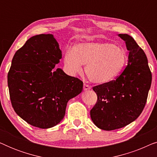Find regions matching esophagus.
Listing matches in <instances>:
<instances>
[{"label": "esophagus", "mask_w": 157, "mask_h": 157, "mask_svg": "<svg viewBox=\"0 0 157 157\" xmlns=\"http://www.w3.org/2000/svg\"><path fill=\"white\" fill-rule=\"evenodd\" d=\"M89 89H91L90 86L86 84V83H84V84H83V90H84V91H87V90H89Z\"/></svg>", "instance_id": "34e87169"}]
</instances>
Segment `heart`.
<instances>
[{"mask_svg": "<svg viewBox=\"0 0 157 157\" xmlns=\"http://www.w3.org/2000/svg\"><path fill=\"white\" fill-rule=\"evenodd\" d=\"M126 53L121 47L110 43L92 42L77 44L67 48L64 66L71 75L80 73L86 65V74L91 82L108 83L119 75L125 66Z\"/></svg>", "mask_w": 157, "mask_h": 157, "instance_id": "1", "label": "heart"}]
</instances>
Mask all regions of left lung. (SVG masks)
Instances as JSON below:
<instances>
[{
  "instance_id": "8db88e82",
  "label": "left lung",
  "mask_w": 157,
  "mask_h": 157,
  "mask_svg": "<svg viewBox=\"0 0 157 157\" xmlns=\"http://www.w3.org/2000/svg\"><path fill=\"white\" fill-rule=\"evenodd\" d=\"M119 36L129 51L127 66L116 80L93 87L97 101L90 111L91 120L106 131L124 127L139 117L151 84V72L144 51L131 36Z\"/></svg>"
}]
</instances>
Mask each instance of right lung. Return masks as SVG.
<instances>
[{
    "instance_id": "obj_1",
    "label": "right lung",
    "mask_w": 157,
    "mask_h": 157,
    "mask_svg": "<svg viewBox=\"0 0 157 157\" xmlns=\"http://www.w3.org/2000/svg\"><path fill=\"white\" fill-rule=\"evenodd\" d=\"M61 57L52 34H40L30 38L12 59L8 74L12 106L35 127L57 125L65 116L68 101L82 91V81L55 68Z\"/></svg>"
}]
</instances>
